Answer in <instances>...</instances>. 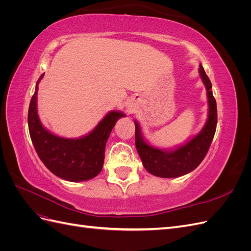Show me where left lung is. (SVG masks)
Wrapping results in <instances>:
<instances>
[{
	"label": "left lung",
	"instance_id": "1",
	"mask_svg": "<svg viewBox=\"0 0 251 251\" xmlns=\"http://www.w3.org/2000/svg\"><path fill=\"white\" fill-rule=\"evenodd\" d=\"M199 73L206 88L208 118L202 130L186 143L173 150H161L150 146L144 140L139 124L135 123V144L142 164L150 174L161 178H177L194 171L206 156L216 133L217 103L211 91V82L202 65Z\"/></svg>",
	"mask_w": 251,
	"mask_h": 251
}]
</instances>
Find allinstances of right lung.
I'll return each instance as SVG.
<instances>
[{
	"label": "right lung",
	"mask_w": 251,
	"mask_h": 251,
	"mask_svg": "<svg viewBox=\"0 0 251 251\" xmlns=\"http://www.w3.org/2000/svg\"><path fill=\"white\" fill-rule=\"evenodd\" d=\"M44 77L36 81L34 94L28 110V126L34 149L45 166L55 176L71 182H80L96 177L102 170L105 143L117 120L126 115L112 111L83 137L63 138L45 128L37 115V90Z\"/></svg>",
	"instance_id": "1"
}]
</instances>
